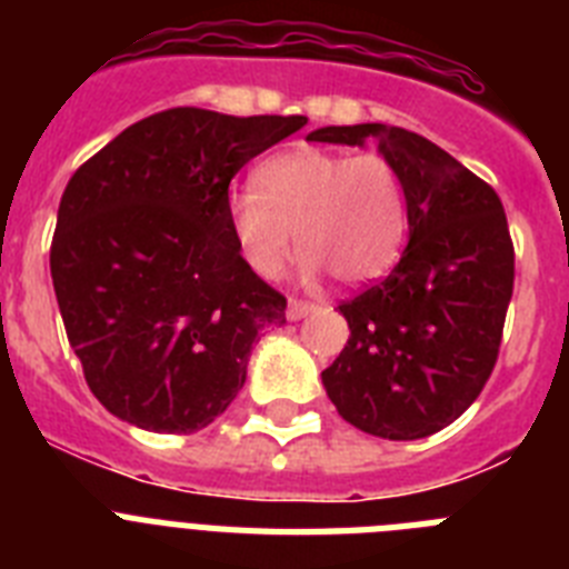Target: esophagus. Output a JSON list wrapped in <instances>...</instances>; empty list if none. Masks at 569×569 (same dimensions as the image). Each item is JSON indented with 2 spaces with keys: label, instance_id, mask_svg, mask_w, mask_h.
I'll list each match as a JSON object with an SVG mask.
<instances>
[{
  "label": "esophagus",
  "instance_id": "1",
  "mask_svg": "<svg viewBox=\"0 0 569 569\" xmlns=\"http://www.w3.org/2000/svg\"><path fill=\"white\" fill-rule=\"evenodd\" d=\"M315 307L312 303H307V300H298V298H289V307H286V318L289 321H300V318H307V315H312Z\"/></svg>",
  "mask_w": 569,
  "mask_h": 569
}]
</instances>
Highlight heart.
Returning a JSON list of instances; mask_svg holds the SVG:
<instances>
[{
  "label": "heart",
  "mask_w": 569,
  "mask_h": 569,
  "mask_svg": "<svg viewBox=\"0 0 569 569\" xmlns=\"http://www.w3.org/2000/svg\"><path fill=\"white\" fill-rule=\"evenodd\" d=\"M228 226L254 274L274 280L292 254L300 274L361 286L388 274L408 233V199L396 164L379 152L295 147L254 170V190L228 199Z\"/></svg>",
  "instance_id": "b5f03b06"
}]
</instances>
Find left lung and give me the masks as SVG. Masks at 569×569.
<instances>
[{
  "label": "left lung",
  "mask_w": 569,
  "mask_h": 569,
  "mask_svg": "<svg viewBox=\"0 0 569 569\" xmlns=\"http://www.w3.org/2000/svg\"><path fill=\"white\" fill-rule=\"evenodd\" d=\"M309 141H376L408 199V248L396 269L338 307L350 341L321 373L323 390L358 431L431 437L475 402L498 361L515 283L503 204L455 156L402 127H321Z\"/></svg>",
  "instance_id": "1"
}]
</instances>
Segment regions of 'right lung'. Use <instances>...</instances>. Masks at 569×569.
Here are the masks:
<instances>
[{
    "label": "right lung",
    "instance_id": "obj_1",
    "mask_svg": "<svg viewBox=\"0 0 569 569\" xmlns=\"http://www.w3.org/2000/svg\"><path fill=\"white\" fill-rule=\"evenodd\" d=\"M300 127L303 114L167 109L71 176L51 280L86 385L112 417L193 433L237 399L257 336L286 323V298L242 260L228 184Z\"/></svg>",
    "mask_w": 569,
    "mask_h": 569
}]
</instances>
